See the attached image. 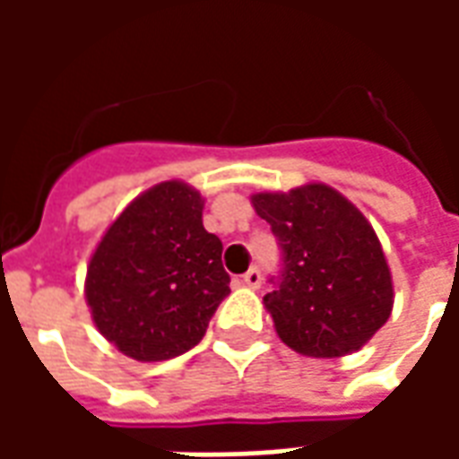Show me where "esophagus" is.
Returning <instances> with one entry per match:
<instances>
[{"label":"esophagus","instance_id":"esophagus-1","mask_svg":"<svg viewBox=\"0 0 459 459\" xmlns=\"http://www.w3.org/2000/svg\"><path fill=\"white\" fill-rule=\"evenodd\" d=\"M246 288H260V282H263V275H260L258 268H250L246 275H243V280H240Z\"/></svg>","mask_w":459,"mask_h":459}]
</instances>
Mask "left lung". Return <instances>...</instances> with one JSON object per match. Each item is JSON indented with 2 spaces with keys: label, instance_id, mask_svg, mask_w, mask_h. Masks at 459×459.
<instances>
[{
  "label": "left lung",
  "instance_id": "8db88e82",
  "mask_svg": "<svg viewBox=\"0 0 459 459\" xmlns=\"http://www.w3.org/2000/svg\"><path fill=\"white\" fill-rule=\"evenodd\" d=\"M253 206L280 246L263 299L280 339L317 359L361 349L394 307L391 273L364 213L325 184L255 194Z\"/></svg>",
  "mask_w": 459,
  "mask_h": 459
}]
</instances>
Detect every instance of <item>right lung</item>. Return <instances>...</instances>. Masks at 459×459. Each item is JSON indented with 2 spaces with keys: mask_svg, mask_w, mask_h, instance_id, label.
I'll return each mask as SVG.
<instances>
[{
  "mask_svg": "<svg viewBox=\"0 0 459 459\" xmlns=\"http://www.w3.org/2000/svg\"><path fill=\"white\" fill-rule=\"evenodd\" d=\"M204 201L161 181L122 211L95 248L85 299L95 327L122 354L164 361L199 344L229 295L223 243L204 229Z\"/></svg>",
  "mask_w": 459,
  "mask_h": 459,
  "instance_id": "right-lung-1",
  "label": "right lung"
}]
</instances>
